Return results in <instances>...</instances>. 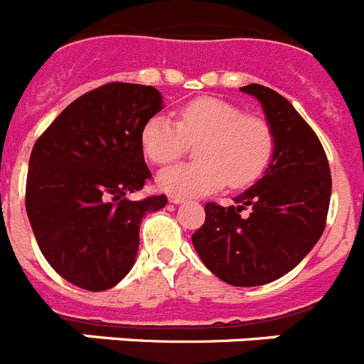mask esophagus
Wrapping results in <instances>:
<instances>
[{
    "label": "esophagus",
    "mask_w": 364,
    "mask_h": 364,
    "mask_svg": "<svg viewBox=\"0 0 364 364\" xmlns=\"http://www.w3.org/2000/svg\"><path fill=\"white\" fill-rule=\"evenodd\" d=\"M186 198L184 197H180V195H171L169 197V202H173V204H180V202H184Z\"/></svg>",
    "instance_id": "obj_1"
}]
</instances>
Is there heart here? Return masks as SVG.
Wrapping results in <instances>:
<instances>
[{"mask_svg": "<svg viewBox=\"0 0 364 364\" xmlns=\"http://www.w3.org/2000/svg\"><path fill=\"white\" fill-rule=\"evenodd\" d=\"M197 142L191 162L167 167L160 188L175 195H205L222 186L239 189L266 171L273 154V131L262 117L244 112L226 100L202 96L182 105L178 122L154 114L140 133L144 154L164 166Z\"/></svg>", "mask_w": 364, "mask_h": 364, "instance_id": "b5f03b06", "label": "heart"}]
</instances>
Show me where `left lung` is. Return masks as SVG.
Returning a JSON list of instances; mask_svg holds the SVG:
<instances>
[{"mask_svg": "<svg viewBox=\"0 0 364 364\" xmlns=\"http://www.w3.org/2000/svg\"><path fill=\"white\" fill-rule=\"evenodd\" d=\"M253 95L273 131V159L235 205L205 204L193 246L205 268L231 286L268 284L294 269L321 239L332 195V175L321 140L294 105L259 83ZM247 209L250 213L242 215Z\"/></svg>", "mask_w": 364, "mask_h": 364, "instance_id": "obj_1", "label": "left lung"}]
</instances>
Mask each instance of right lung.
<instances>
[{
  "mask_svg": "<svg viewBox=\"0 0 364 364\" xmlns=\"http://www.w3.org/2000/svg\"><path fill=\"white\" fill-rule=\"evenodd\" d=\"M162 109L151 85L111 82L67 105L28 160L25 208L41 253L65 281L109 290L129 273L142 217L166 195L131 200L151 180L142 127Z\"/></svg>",
  "mask_w": 364,
  "mask_h": 364,
  "instance_id": "1",
  "label": "right lung"
}]
</instances>
